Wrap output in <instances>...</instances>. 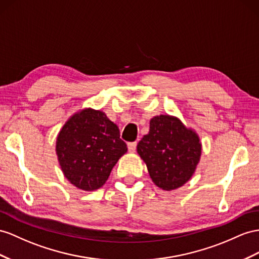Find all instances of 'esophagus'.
Listing matches in <instances>:
<instances>
[{
  "mask_svg": "<svg viewBox=\"0 0 259 259\" xmlns=\"http://www.w3.org/2000/svg\"><path fill=\"white\" fill-rule=\"evenodd\" d=\"M136 149H137V142H130V143H128V150H129V152H131V153H134V152H136Z\"/></svg>",
  "mask_w": 259,
  "mask_h": 259,
  "instance_id": "34e87169",
  "label": "esophagus"
}]
</instances>
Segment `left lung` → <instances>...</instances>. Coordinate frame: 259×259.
I'll use <instances>...</instances> for the list:
<instances>
[{
	"label": "left lung",
	"instance_id": "1",
	"mask_svg": "<svg viewBox=\"0 0 259 259\" xmlns=\"http://www.w3.org/2000/svg\"><path fill=\"white\" fill-rule=\"evenodd\" d=\"M201 149L197 132L170 115L151 118L149 134L137 145L152 182L166 191L184 186L193 177Z\"/></svg>",
	"mask_w": 259,
	"mask_h": 259
}]
</instances>
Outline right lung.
<instances>
[{"label": "right lung", "instance_id": "1", "mask_svg": "<svg viewBox=\"0 0 259 259\" xmlns=\"http://www.w3.org/2000/svg\"><path fill=\"white\" fill-rule=\"evenodd\" d=\"M128 148L119 129L102 110L74 112L59 131L56 153L64 177L76 188L97 190Z\"/></svg>", "mask_w": 259, "mask_h": 259}]
</instances>
